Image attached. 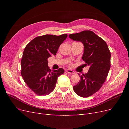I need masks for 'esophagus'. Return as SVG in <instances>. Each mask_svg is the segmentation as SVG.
<instances>
[{
  "instance_id": "34e87169",
  "label": "esophagus",
  "mask_w": 129,
  "mask_h": 129,
  "mask_svg": "<svg viewBox=\"0 0 129 129\" xmlns=\"http://www.w3.org/2000/svg\"><path fill=\"white\" fill-rule=\"evenodd\" d=\"M65 72L68 73H70V74H75V73L73 71L71 70H70V69H67L65 70Z\"/></svg>"
}]
</instances>
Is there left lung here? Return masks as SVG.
Masks as SVG:
<instances>
[{
	"mask_svg": "<svg viewBox=\"0 0 129 129\" xmlns=\"http://www.w3.org/2000/svg\"><path fill=\"white\" fill-rule=\"evenodd\" d=\"M69 38L80 41L84 46L82 59L89 66L87 73L80 75V80L73 87L80 97H88L102 87L110 68L111 54L105 41L91 31L71 34Z\"/></svg>",
	"mask_w": 129,
	"mask_h": 129,
	"instance_id": "8db88e82",
	"label": "left lung"
}]
</instances>
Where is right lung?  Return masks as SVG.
Instances as JSON below:
<instances>
[{"label": "right lung", "instance_id": "right-lung-1", "mask_svg": "<svg viewBox=\"0 0 129 129\" xmlns=\"http://www.w3.org/2000/svg\"><path fill=\"white\" fill-rule=\"evenodd\" d=\"M67 35H46L33 39L25 46L21 62L24 82L38 96H45L55 88L57 78L64 73L62 68L52 71L47 59L56 55Z\"/></svg>", "mask_w": 129, "mask_h": 129}]
</instances>
